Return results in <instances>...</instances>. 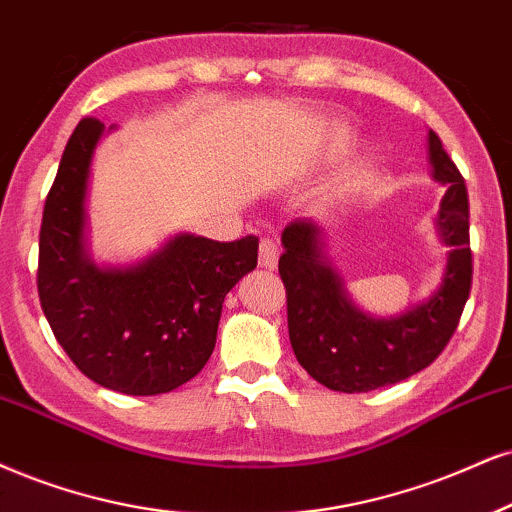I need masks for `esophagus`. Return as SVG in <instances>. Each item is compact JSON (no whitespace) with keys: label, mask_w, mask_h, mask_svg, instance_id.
<instances>
[{"label":"esophagus","mask_w":512,"mask_h":512,"mask_svg":"<svg viewBox=\"0 0 512 512\" xmlns=\"http://www.w3.org/2000/svg\"><path fill=\"white\" fill-rule=\"evenodd\" d=\"M277 258H280V246H277L275 239L263 237L261 246H258V263H261V268L275 270Z\"/></svg>","instance_id":"34e87169"}]
</instances>
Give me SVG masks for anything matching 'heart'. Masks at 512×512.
<instances>
[{
	"instance_id": "1",
	"label": "heart",
	"mask_w": 512,
	"mask_h": 512,
	"mask_svg": "<svg viewBox=\"0 0 512 512\" xmlns=\"http://www.w3.org/2000/svg\"><path fill=\"white\" fill-rule=\"evenodd\" d=\"M339 147H344V144H339ZM365 173H368V170H365V168H351L349 173L344 175V180L339 182L337 192H349V189L361 185L363 178H365Z\"/></svg>"
}]
</instances>
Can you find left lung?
Instances as JSON below:
<instances>
[{
  "label": "left lung",
  "mask_w": 512,
  "mask_h": 512,
  "mask_svg": "<svg viewBox=\"0 0 512 512\" xmlns=\"http://www.w3.org/2000/svg\"><path fill=\"white\" fill-rule=\"evenodd\" d=\"M430 161L434 180L446 185L437 225L451 246L449 263L437 292L396 318H372L351 304L313 220L296 218L282 232L277 268L287 289L289 342L301 368L327 389L363 394L408 380L434 363L456 332L472 287L468 187L432 130Z\"/></svg>",
  "instance_id": "8db88e82"
}]
</instances>
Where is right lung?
Segmentation results:
<instances>
[{"label": "right lung", "mask_w": 512, "mask_h": 512, "mask_svg": "<svg viewBox=\"0 0 512 512\" xmlns=\"http://www.w3.org/2000/svg\"><path fill=\"white\" fill-rule=\"evenodd\" d=\"M104 123L82 118L44 201L37 292L56 342L82 375L130 396L192 380L211 358L225 294L258 263V237L178 235L130 268H97L85 249L90 163Z\"/></svg>", "instance_id": "right-lung-1"}]
</instances>
